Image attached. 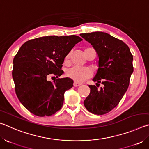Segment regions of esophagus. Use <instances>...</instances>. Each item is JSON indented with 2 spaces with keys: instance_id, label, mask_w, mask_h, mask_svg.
<instances>
[{
  "instance_id": "esophagus-1",
  "label": "esophagus",
  "mask_w": 149,
  "mask_h": 149,
  "mask_svg": "<svg viewBox=\"0 0 149 149\" xmlns=\"http://www.w3.org/2000/svg\"><path fill=\"white\" fill-rule=\"evenodd\" d=\"M81 85V84H80V83H78V82H76V81H74V87L80 86Z\"/></svg>"
}]
</instances>
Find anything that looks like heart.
Returning <instances> with one entry per match:
<instances>
[{"label": "heart", "instance_id": "1", "mask_svg": "<svg viewBox=\"0 0 149 149\" xmlns=\"http://www.w3.org/2000/svg\"><path fill=\"white\" fill-rule=\"evenodd\" d=\"M70 57L68 54L66 57L68 59ZM65 75L68 77L73 79L76 82L84 81L87 79H89L93 75V71L87 68H84L74 65L65 71Z\"/></svg>", "mask_w": 149, "mask_h": 149}]
</instances>
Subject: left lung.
<instances>
[{
	"label": "left lung",
	"instance_id": "obj_1",
	"mask_svg": "<svg viewBox=\"0 0 149 149\" xmlns=\"http://www.w3.org/2000/svg\"><path fill=\"white\" fill-rule=\"evenodd\" d=\"M91 44L99 56V68L93 81L103 87L89 85L90 94L84 106L92 114L103 115L110 112L120 102L129 87L133 72V55L125 42L104 32L81 33Z\"/></svg>",
	"mask_w": 149,
	"mask_h": 149
}]
</instances>
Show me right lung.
I'll return each mask as SVG.
<instances>
[{
    "label": "right lung",
    "instance_id": "right-lung-1",
    "mask_svg": "<svg viewBox=\"0 0 149 149\" xmlns=\"http://www.w3.org/2000/svg\"><path fill=\"white\" fill-rule=\"evenodd\" d=\"M77 35L46 36L25 42L13 60V77L17 98L25 108L37 116H49L62 108L64 93L73 87L69 77H60L64 58L75 44Z\"/></svg>",
    "mask_w": 149,
    "mask_h": 149
}]
</instances>
